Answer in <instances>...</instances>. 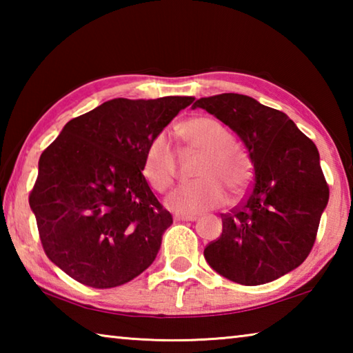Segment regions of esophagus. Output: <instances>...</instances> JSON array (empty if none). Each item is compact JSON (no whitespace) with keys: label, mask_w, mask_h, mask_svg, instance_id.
Returning a JSON list of instances; mask_svg holds the SVG:
<instances>
[{"label":"esophagus","mask_w":353,"mask_h":353,"mask_svg":"<svg viewBox=\"0 0 353 353\" xmlns=\"http://www.w3.org/2000/svg\"><path fill=\"white\" fill-rule=\"evenodd\" d=\"M176 221H196L198 219V214H176Z\"/></svg>","instance_id":"obj_1"}]
</instances>
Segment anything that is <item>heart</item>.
<instances>
[{
  "instance_id": "heart-1",
  "label": "heart",
  "mask_w": 353,
  "mask_h": 353,
  "mask_svg": "<svg viewBox=\"0 0 353 353\" xmlns=\"http://www.w3.org/2000/svg\"><path fill=\"white\" fill-rule=\"evenodd\" d=\"M177 135L202 157L194 177L199 181L179 185L166 198V207L182 214H193L219 207L225 199L223 188L230 196L240 194L250 177L248 159L230 145V134L219 121L199 117L182 123ZM176 174V154L166 134H159L148 143L143 157V176L154 190L171 187Z\"/></svg>"
}]
</instances>
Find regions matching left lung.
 <instances>
[{
  "mask_svg": "<svg viewBox=\"0 0 353 353\" xmlns=\"http://www.w3.org/2000/svg\"><path fill=\"white\" fill-rule=\"evenodd\" d=\"M196 107L240 137L255 171L248 198L221 214L223 234L204 249L205 260L235 283L272 282L302 265L314 244L328 202L318 148L283 112L246 94L201 98Z\"/></svg>",
  "mask_w": 353,
  "mask_h": 353,
  "instance_id": "left-lung-1",
  "label": "left lung"
}]
</instances>
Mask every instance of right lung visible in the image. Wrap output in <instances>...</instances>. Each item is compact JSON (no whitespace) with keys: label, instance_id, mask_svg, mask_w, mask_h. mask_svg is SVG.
Here are the masks:
<instances>
[{"label":"right lung","instance_id":"1","mask_svg":"<svg viewBox=\"0 0 353 353\" xmlns=\"http://www.w3.org/2000/svg\"><path fill=\"white\" fill-rule=\"evenodd\" d=\"M193 101L110 99L68 121L41 152L29 205L48 259L71 279L113 288L152 265L172 216L149 188L143 157Z\"/></svg>","mask_w":353,"mask_h":353}]
</instances>
